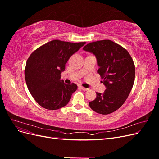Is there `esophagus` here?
<instances>
[{
    "instance_id": "34e87169",
    "label": "esophagus",
    "mask_w": 159,
    "mask_h": 159,
    "mask_svg": "<svg viewBox=\"0 0 159 159\" xmlns=\"http://www.w3.org/2000/svg\"><path fill=\"white\" fill-rule=\"evenodd\" d=\"M79 88H80L81 89H82V90H84V91H87V90L88 89V88H84V87H82V86H81V85H80V86H79Z\"/></svg>"
}]
</instances>
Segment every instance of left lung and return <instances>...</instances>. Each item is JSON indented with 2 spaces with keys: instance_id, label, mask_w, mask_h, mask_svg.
<instances>
[{
  "instance_id": "1",
  "label": "left lung",
  "mask_w": 159,
  "mask_h": 159,
  "mask_svg": "<svg viewBox=\"0 0 159 159\" xmlns=\"http://www.w3.org/2000/svg\"><path fill=\"white\" fill-rule=\"evenodd\" d=\"M83 50L95 56L98 73L106 88L103 93L96 92L97 97L89 103V107L98 113H111L121 107L133 88L135 67L132 57L122 46L109 40L91 42Z\"/></svg>"
}]
</instances>
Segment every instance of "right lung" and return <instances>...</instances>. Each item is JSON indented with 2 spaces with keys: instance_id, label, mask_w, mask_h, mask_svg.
I'll return each instance as SVG.
<instances>
[{
  "instance_id": "add662e5",
  "label": "right lung",
  "mask_w": 159,
  "mask_h": 159,
  "mask_svg": "<svg viewBox=\"0 0 159 159\" xmlns=\"http://www.w3.org/2000/svg\"><path fill=\"white\" fill-rule=\"evenodd\" d=\"M85 44L54 40L38 48L28 57L25 71L26 82L40 106L56 110L68 103L78 86L66 84L60 80L61 73L70 57Z\"/></svg>"
}]
</instances>
